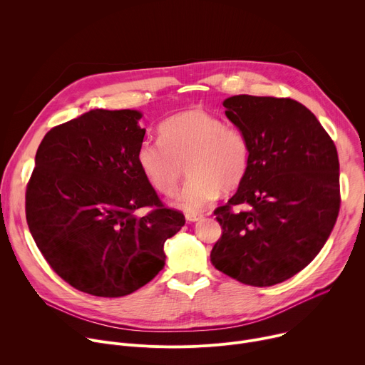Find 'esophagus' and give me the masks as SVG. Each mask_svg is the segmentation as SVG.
Wrapping results in <instances>:
<instances>
[{"label":"esophagus","instance_id":"esophagus-1","mask_svg":"<svg viewBox=\"0 0 365 365\" xmlns=\"http://www.w3.org/2000/svg\"><path fill=\"white\" fill-rule=\"evenodd\" d=\"M202 218H203V215L199 214V212H187V214H186V220H187L189 222H195V221H199V220H202Z\"/></svg>","mask_w":365,"mask_h":365}]
</instances>
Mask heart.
Masks as SVG:
<instances>
[{
    "label": "heart",
    "instance_id": "1",
    "mask_svg": "<svg viewBox=\"0 0 365 365\" xmlns=\"http://www.w3.org/2000/svg\"><path fill=\"white\" fill-rule=\"evenodd\" d=\"M135 162L150 186L173 196L186 172L190 179L176 197L187 212L202 210L220 190L231 192L244 180L250 165L247 135L218 117L186 110L159 127V141L143 140Z\"/></svg>",
    "mask_w": 365,
    "mask_h": 365
}]
</instances>
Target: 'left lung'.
Returning <instances> with one entry per match:
<instances>
[{
	"label": "left lung",
	"instance_id": "left-lung-1",
	"mask_svg": "<svg viewBox=\"0 0 365 365\" xmlns=\"http://www.w3.org/2000/svg\"><path fill=\"white\" fill-rule=\"evenodd\" d=\"M225 114L250 144L248 172L214 211L222 228L211 262L250 286L282 283L303 270L336 222L339 162L318 118L290 98L235 95ZM249 210L234 213L235 204Z\"/></svg>",
	"mask_w": 365,
	"mask_h": 365
}]
</instances>
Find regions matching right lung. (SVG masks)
I'll return each mask as SVG.
<instances>
[{
  "mask_svg": "<svg viewBox=\"0 0 365 365\" xmlns=\"http://www.w3.org/2000/svg\"><path fill=\"white\" fill-rule=\"evenodd\" d=\"M140 118L133 110H92L53 127L27 183L26 220L40 252L92 296L121 297L147 284L165 266L166 240L185 225L138 169Z\"/></svg>",
  "mask_w": 365,
  "mask_h": 365,
  "instance_id": "right-lung-1",
  "label": "right lung"
}]
</instances>
